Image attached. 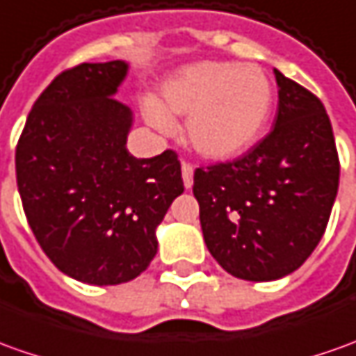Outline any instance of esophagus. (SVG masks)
<instances>
[{
  "label": "esophagus",
  "instance_id": "obj_1",
  "mask_svg": "<svg viewBox=\"0 0 356 356\" xmlns=\"http://www.w3.org/2000/svg\"><path fill=\"white\" fill-rule=\"evenodd\" d=\"M193 171H195V168H193L191 163H187V161H183V163H181L183 183H185V187H187V188L193 187Z\"/></svg>",
  "mask_w": 356,
  "mask_h": 356
}]
</instances>
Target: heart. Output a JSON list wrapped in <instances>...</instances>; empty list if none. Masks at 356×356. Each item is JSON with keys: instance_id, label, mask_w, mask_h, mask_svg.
Masks as SVG:
<instances>
[{"instance_id": "b5f03b06", "label": "heart", "mask_w": 356, "mask_h": 356, "mask_svg": "<svg viewBox=\"0 0 356 356\" xmlns=\"http://www.w3.org/2000/svg\"><path fill=\"white\" fill-rule=\"evenodd\" d=\"M273 91L253 64L198 62L181 70L161 89V103L144 101V115L159 130L187 118V138L200 156L228 159L248 149L269 117Z\"/></svg>"}]
</instances>
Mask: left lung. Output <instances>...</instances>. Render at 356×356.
Wrapping results in <instances>:
<instances>
[{"instance_id":"obj_1","label":"left lung","mask_w":356,"mask_h":356,"mask_svg":"<svg viewBox=\"0 0 356 356\" xmlns=\"http://www.w3.org/2000/svg\"><path fill=\"white\" fill-rule=\"evenodd\" d=\"M275 127L241 158L195 171L204 243L229 275L263 282L298 269L320 243L339 158L318 97L275 70Z\"/></svg>"}]
</instances>
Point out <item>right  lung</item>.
<instances>
[{
  "label": "right lung",
  "instance_id": "add662e5",
  "mask_svg": "<svg viewBox=\"0 0 356 356\" xmlns=\"http://www.w3.org/2000/svg\"><path fill=\"white\" fill-rule=\"evenodd\" d=\"M128 64L62 72L31 108L15 152L17 187L36 241L87 284L136 279L158 253L156 228L185 191L173 149H127L132 111L115 99Z\"/></svg>",
  "mask_w": 356,
  "mask_h": 356
}]
</instances>
